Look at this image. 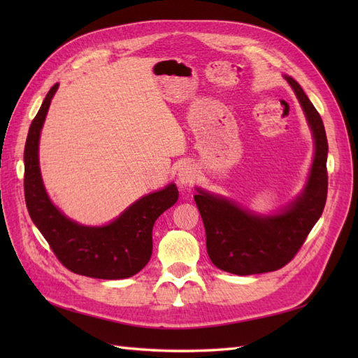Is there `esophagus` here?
<instances>
[{"label": "esophagus", "instance_id": "esophagus-1", "mask_svg": "<svg viewBox=\"0 0 358 358\" xmlns=\"http://www.w3.org/2000/svg\"><path fill=\"white\" fill-rule=\"evenodd\" d=\"M197 178H199L197 169L192 164L182 166V169L178 173V182L180 185H192V183H196Z\"/></svg>", "mask_w": 358, "mask_h": 358}]
</instances>
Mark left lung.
I'll use <instances>...</instances> for the list:
<instances>
[{"instance_id":"obj_1","label":"left lung","mask_w":358,"mask_h":358,"mask_svg":"<svg viewBox=\"0 0 358 358\" xmlns=\"http://www.w3.org/2000/svg\"><path fill=\"white\" fill-rule=\"evenodd\" d=\"M294 90L315 138V157L306 187L276 215H254L239 204L197 188L194 196L206 230L212 263L233 275L273 272L288 264L305 243L327 200V136L322 119L300 85L285 76Z\"/></svg>"}]
</instances>
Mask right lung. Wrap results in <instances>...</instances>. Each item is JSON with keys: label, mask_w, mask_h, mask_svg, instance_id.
<instances>
[{"label": "right lung", "mask_w": 358, "mask_h": 358, "mask_svg": "<svg viewBox=\"0 0 358 358\" xmlns=\"http://www.w3.org/2000/svg\"><path fill=\"white\" fill-rule=\"evenodd\" d=\"M58 86H52L32 119L25 143L24 189L29 216L70 272L96 279L129 278L148 264L152 255L154 224L178 201L179 191L175 183H170L164 189L137 200L103 227L80 225L62 215L48 197L38 167L40 131Z\"/></svg>", "instance_id": "right-lung-1"}]
</instances>
